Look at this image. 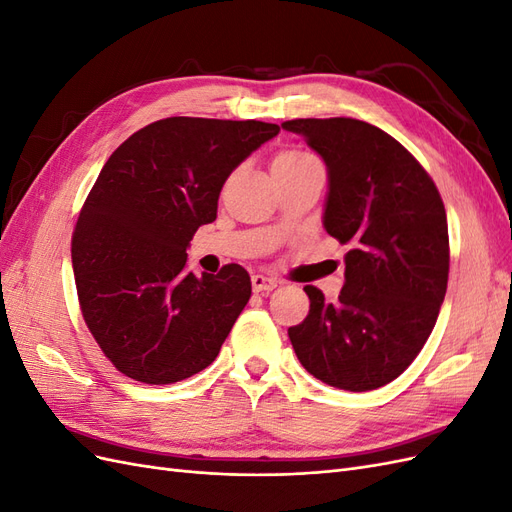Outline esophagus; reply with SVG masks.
Segmentation results:
<instances>
[{"instance_id": "esophagus-1", "label": "esophagus", "mask_w": 512, "mask_h": 512, "mask_svg": "<svg viewBox=\"0 0 512 512\" xmlns=\"http://www.w3.org/2000/svg\"><path fill=\"white\" fill-rule=\"evenodd\" d=\"M275 286H277V282L273 280V277H265V275H260V273L252 275V288H254V292H269Z\"/></svg>"}]
</instances>
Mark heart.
<instances>
[{"instance_id": "obj_1", "label": "heart", "mask_w": 512, "mask_h": 512, "mask_svg": "<svg viewBox=\"0 0 512 512\" xmlns=\"http://www.w3.org/2000/svg\"><path fill=\"white\" fill-rule=\"evenodd\" d=\"M314 166H320V162L312 156V153L303 149H282L277 151L271 160L273 175L299 173V170L314 168Z\"/></svg>"}]
</instances>
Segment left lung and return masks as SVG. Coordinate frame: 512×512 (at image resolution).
Masks as SVG:
<instances>
[{
  "mask_svg": "<svg viewBox=\"0 0 512 512\" xmlns=\"http://www.w3.org/2000/svg\"><path fill=\"white\" fill-rule=\"evenodd\" d=\"M327 164L324 228L346 254L337 303L305 286L307 318L288 329L301 365L324 384L374 391L423 350L448 282V224L436 183L412 153L371 123L292 119Z\"/></svg>",
  "mask_w": 512,
  "mask_h": 512,
  "instance_id": "left-lung-1",
  "label": "left lung"
}]
</instances>
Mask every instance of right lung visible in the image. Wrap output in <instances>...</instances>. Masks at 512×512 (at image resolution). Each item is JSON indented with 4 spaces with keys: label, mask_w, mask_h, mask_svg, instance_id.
<instances>
[{
    "label": "right lung",
    "mask_w": 512,
    "mask_h": 512,
    "mask_svg": "<svg viewBox=\"0 0 512 512\" xmlns=\"http://www.w3.org/2000/svg\"><path fill=\"white\" fill-rule=\"evenodd\" d=\"M280 126L168 117L123 141L91 188L72 235L87 329L123 376L173 384L209 367L252 297L250 275L185 271L198 226L218 218L228 175Z\"/></svg>",
    "instance_id": "obj_1"
}]
</instances>
